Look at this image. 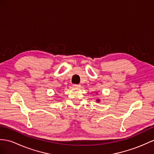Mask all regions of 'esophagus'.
I'll use <instances>...</instances> for the list:
<instances>
[{
	"mask_svg": "<svg viewBox=\"0 0 154 154\" xmlns=\"http://www.w3.org/2000/svg\"><path fill=\"white\" fill-rule=\"evenodd\" d=\"M73 87L74 88H79L81 87V86L79 84H73Z\"/></svg>",
	"mask_w": 154,
	"mask_h": 154,
	"instance_id": "esophagus-1",
	"label": "esophagus"
}]
</instances>
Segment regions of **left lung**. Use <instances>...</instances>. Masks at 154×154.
Wrapping results in <instances>:
<instances>
[{
	"instance_id": "1",
	"label": "left lung",
	"mask_w": 154,
	"mask_h": 154,
	"mask_svg": "<svg viewBox=\"0 0 154 154\" xmlns=\"http://www.w3.org/2000/svg\"><path fill=\"white\" fill-rule=\"evenodd\" d=\"M97 101H99V100H97Z\"/></svg>"
}]
</instances>
